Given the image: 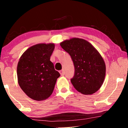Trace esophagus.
<instances>
[{
    "mask_svg": "<svg viewBox=\"0 0 128 128\" xmlns=\"http://www.w3.org/2000/svg\"><path fill=\"white\" fill-rule=\"evenodd\" d=\"M59 73H60L61 76H64V70H61L59 71Z\"/></svg>",
    "mask_w": 128,
    "mask_h": 128,
    "instance_id": "esophagus-1",
    "label": "esophagus"
}]
</instances>
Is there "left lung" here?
<instances>
[{
  "mask_svg": "<svg viewBox=\"0 0 128 128\" xmlns=\"http://www.w3.org/2000/svg\"><path fill=\"white\" fill-rule=\"evenodd\" d=\"M60 46L70 55L74 66L71 83L78 92L85 95L97 92L106 76V64L97 50L88 41L78 38L66 40Z\"/></svg>",
  "mask_w": 128,
  "mask_h": 128,
  "instance_id": "obj_1",
  "label": "left lung"
}]
</instances>
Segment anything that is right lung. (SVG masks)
I'll use <instances>...</instances> for the list:
<instances>
[{
  "instance_id": "1",
  "label": "right lung",
  "mask_w": 128,
  "mask_h": 128,
  "mask_svg": "<svg viewBox=\"0 0 128 128\" xmlns=\"http://www.w3.org/2000/svg\"><path fill=\"white\" fill-rule=\"evenodd\" d=\"M54 48V44L35 45L26 50L18 61L17 68L18 84L34 100L48 98L60 76L50 60Z\"/></svg>"
}]
</instances>
